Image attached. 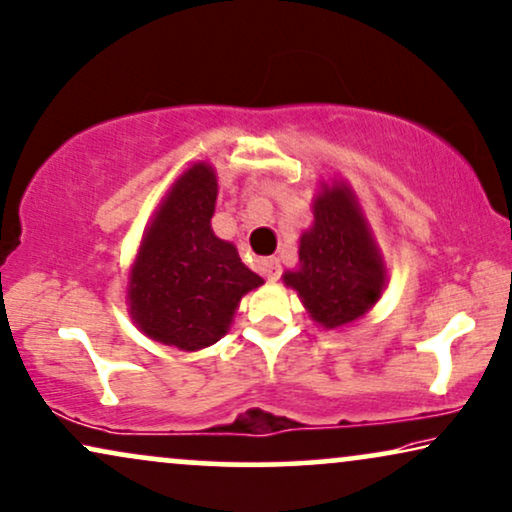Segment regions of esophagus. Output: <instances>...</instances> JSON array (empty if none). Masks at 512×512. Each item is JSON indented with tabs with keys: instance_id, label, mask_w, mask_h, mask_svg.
Masks as SVG:
<instances>
[{
	"instance_id": "obj_1",
	"label": "esophagus",
	"mask_w": 512,
	"mask_h": 512,
	"mask_svg": "<svg viewBox=\"0 0 512 512\" xmlns=\"http://www.w3.org/2000/svg\"><path fill=\"white\" fill-rule=\"evenodd\" d=\"M261 270L270 282H277V280H280V275H282V265H280V261H277V258H265V261L261 263Z\"/></svg>"
}]
</instances>
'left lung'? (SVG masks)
<instances>
[{
	"mask_svg": "<svg viewBox=\"0 0 512 512\" xmlns=\"http://www.w3.org/2000/svg\"><path fill=\"white\" fill-rule=\"evenodd\" d=\"M313 225L298 240V265L282 275L322 329H343L362 320L388 287V268L345 181L320 183Z\"/></svg>",
	"mask_w": 512,
	"mask_h": 512,
	"instance_id": "1",
	"label": "left lung"
}]
</instances>
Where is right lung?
Wrapping results in <instances>:
<instances>
[{"label": "right lung", "mask_w": 512, "mask_h": 512, "mask_svg": "<svg viewBox=\"0 0 512 512\" xmlns=\"http://www.w3.org/2000/svg\"><path fill=\"white\" fill-rule=\"evenodd\" d=\"M216 197V169L190 164L145 225L129 268L131 320L152 341L185 353L228 334L242 296L263 284L235 244L214 235Z\"/></svg>", "instance_id": "right-lung-1"}]
</instances>
